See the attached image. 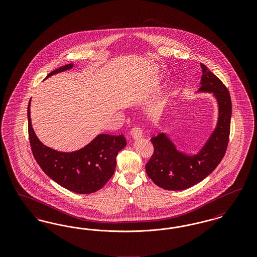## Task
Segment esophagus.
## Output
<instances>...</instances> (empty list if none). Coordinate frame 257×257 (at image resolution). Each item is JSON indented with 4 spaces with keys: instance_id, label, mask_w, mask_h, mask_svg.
<instances>
[{
    "instance_id": "esophagus-1",
    "label": "esophagus",
    "mask_w": 257,
    "mask_h": 257,
    "mask_svg": "<svg viewBox=\"0 0 257 257\" xmlns=\"http://www.w3.org/2000/svg\"><path fill=\"white\" fill-rule=\"evenodd\" d=\"M131 137L133 140H139L143 137V131L141 128L139 127H134L132 130H131Z\"/></svg>"
}]
</instances>
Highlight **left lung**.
I'll list each match as a JSON object with an SVG mask.
<instances>
[{
	"mask_svg": "<svg viewBox=\"0 0 257 257\" xmlns=\"http://www.w3.org/2000/svg\"><path fill=\"white\" fill-rule=\"evenodd\" d=\"M202 76L195 93H210L217 103V121L211 134L196 152H186L174 144L164 128L151 139L154 153L146 165L148 177L170 191L188 189L205 179L223 158L230 131L231 99L225 86L201 64Z\"/></svg>",
	"mask_w": 257,
	"mask_h": 257,
	"instance_id": "1",
	"label": "left lung"
}]
</instances>
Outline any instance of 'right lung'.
<instances>
[{"label": "right lung", "instance_id": "obj_1", "mask_svg": "<svg viewBox=\"0 0 257 257\" xmlns=\"http://www.w3.org/2000/svg\"><path fill=\"white\" fill-rule=\"evenodd\" d=\"M72 67L73 63L61 66L48 74L46 79ZM28 121L32 151L41 170L56 183L77 194L94 193L107 183L115 170L117 153L126 147L124 136L108 134L97 135L86 146L71 152L47 147L39 141L33 128L31 100Z\"/></svg>", "mask_w": 257, "mask_h": 257}]
</instances>
